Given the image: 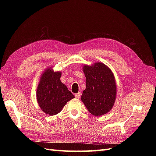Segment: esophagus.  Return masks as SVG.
<instances>
[{"label":"esophagus","mask_w":156,"mask_h":156,"mask_svg":"<svg viewBox=\"0 0 156 156\" xmlns=\"http://www.w3.org/2000/svg\"><path fill=\"white\" fill-rule=\"evenodd\" d=\"M74 96H75V97L76 98H80V97H81V93H80V92H78V93L75 94Z\"/></svg>","instance_id":"1"}]
</instances>
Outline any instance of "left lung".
I'll return each instance as SVG.
<instances>
[{
	"label": "left lung",
	"mask_w": 156,
	"mask_h": 156,
	"mask_svg": "<svg viewBox=\"0 0 156 156\" xmlns=\"http://www.w3.org/2000/svg\"><path fill=\"white\" fill-rule=\"evenodd\" d=\"M86 89L81 100L90 113L101 116L111 110L117 95V87L113 73L107 66L97 62L84 65Z\"/></svg>",
	"instance_id": "8db88e82"
}]
</instances>
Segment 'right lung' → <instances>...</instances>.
<instances>
[{"instance_id": "1", "label": "right lung", "mask_w": 156, "mask_h": 156, "mask_svg": "<svg viewBox=\"0 0 156 156\" xmlns=\"http://www.w3.org/2000/svg\"><path fill=\"white\" fill-rule=\"evenodd\" d=\"M61 72L48 68L43 73L37 88V100L41 111L49 115H57L74 96L60 80Z\"/></svg>"}]
</instances>
